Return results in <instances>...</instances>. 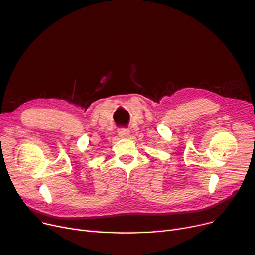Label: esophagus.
Returning a JSON list of instances; mask_svg holds the SVG:
<instances>
[{"label":"esophagus","instance_id":"esophagus-1","mask_svg":"<svg viewBox=\"0 0 255 255\" xmlns=\"http://www.w3.org/2000/svg\"><path fill=\"white\" fill-rule=\"evenodd\" d=\"M118 134H119L120 137L125 138V137H128V136H129L130 131H129L128 129H126V128H121V129L118 130Z\"/></svg>","mask_w":255,"mask_h":255}]
</instances>
